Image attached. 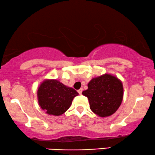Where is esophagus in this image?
I'll list each match as a JSON object with an SVG mask.
<instances>
[{"mask_svg": "<svg viewBox=\"0 0 155 155\" xmlns=\"http://www.w3.org/2000/svg\"><path fill=\"white\" fill-rule=\"evenodd\" d=\"M78 93L80 94V95H81L82 92V88H80V90H78Z\"/></svg>", "mask_w": 155, "mask_h": 155, "instance_id": "1", "label": "esophagus"}]
</instances>
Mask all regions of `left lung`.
Segmentation results:
<instances>
[{"instance_id": "left-lung-1", "label": "left lung", "mask_w": 155, "mask_h": 155, "mask_svg": "<svg viewBox=\"0 0 155 155\" xmlns=\"http://www.w3.org/2000/svg\"><path fill=\"white\" fill-rule=\"evenodd\" d=\"M87 87L82 94L88 98L90 108L94 113L105 117L117 111L123 98L121 80L110 74H104L92 78Z\"/></svg>"}]
</instances>
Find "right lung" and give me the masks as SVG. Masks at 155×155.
<instances>
[{"label":"right lung","mask_w":155,"mask_h":155,"mask_svg":"<svg viewBox=\"0 0 155 155\" xmlns=\"http://www.w3.org/2000/svg\"><path fill=\"white\" fill-rule=\"evenodd\" d=\"M38 103L48 114L59 116L67 111L73 98L79 94L57 80H45L38 87Z\"/></svg>","instance_id":"1"}]
</instances>
